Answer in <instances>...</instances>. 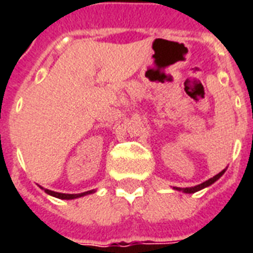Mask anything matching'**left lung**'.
Wrapping results in <instances>:
<instances>
[{"label": "left lung", "mask_w": 253, "mask_h": 253, "mask_svg": "<svg viewBox=\"0 0 253 253\" xmlns=\"http://www.w3.org/2000/svg\"><path fill=\"white\" fill-rule=\"evenodd\" d=\"M226 169L227 168H224L222 172H219L218 174H215L214 177H211V178H209L208 181H205V182H202V184H200V185H196V186H192V188H176V186H174L173 189H176V190H178V192L188 193V194H190V193H196V192H198V190H201V189H205V188H208V186H210V185H212L216 180H219L220 177L223 176V173L226 172Z\"/></svg>", "instance_id": "obj_1"}]
</instances>
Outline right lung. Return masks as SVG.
<instances>
[{
	"label": "right lung",
	"instance_id": "add662e5",
	"mask_svg": "<svg viewBox=\"0 0 253 253\" xmlns=\"http://www.w3.org/2000/svg\"><path fill=\"white\" fill-rule=\"evenodd\" d=\"M41 188H42V186H41ZM42 189H43V190H44L47 194H49V196L56 197V198H60V200H75V198H80V197L87 196V194H91V193L95 192L94 189H93V190H87V192L79 193V194H65V193L53 192V190H49V189H44V188H42Z\"/></svg>",
	"mask_w": 253,
	"mask_h": 253
}]
</instances>
